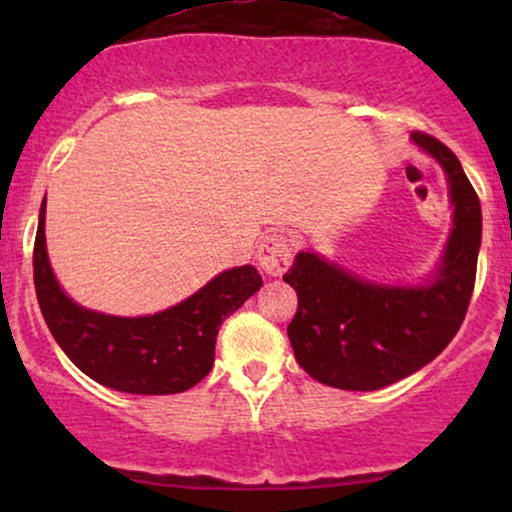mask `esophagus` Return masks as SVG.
Instances as JSON below:
<instances>
[{"mask_svg": "<svg viewBox=\"0 0 512 512\" xmlns=\"http://www.w3.org/2000/svg\"><path fill=\"white\" fill-rule=\"evenodd\" d=\"M293 260V245L284 233H269L262 238L260 248H257V262H260L262 272L269 276H281L289 269Z\"/></svg>", "mask_w": 512, "mask_h": 512, "instance_id": "1", "label": "esophagus"}]
</instances>
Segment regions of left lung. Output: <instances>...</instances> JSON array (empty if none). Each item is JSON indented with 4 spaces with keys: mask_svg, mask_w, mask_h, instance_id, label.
Masks as SVG:
<instances>
[{
    "mask_svg": "<svg viewBox=\"0 0 512 512\" xmlns=\"http://www.w3.org/2000/svg\"><path fill=\"white\" fill-rule=\"evenodd\" d=\"M414 142L448 173L455 228L433 284L378 286L346 274L313 252H298L284 281L298 296L289 339L317 383L339 390H380L431 363L467 315L477 279L481 204L457 156L424 132Z\"/></svg>",
    "mask_w": 512,
    "mask_h": 512,
    "instance_id": "1",
    "label": "left lung"
}]
</instances>
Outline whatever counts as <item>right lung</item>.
Masks as SVG:
<instances>
[{
	"mask_svg": "<svg viewBox=\"0 0 512 512\" xmlns=\"http://www.w3.org/2000/svg\"><path fill=\"white\" fill-rule=\"evenodd\" d=\"M33 281L40 313L69 361L96 383L129 395H175L207 378L221 322L262 286L257 269L245 264L163 313H93L57 286L45 250V199L33 245Z\"/></svg>",
	"mask_w": 512,
	"mask_h": 512,
	"instance_id": "obj_1",
	"label": "right lung"
}]
</instances>
